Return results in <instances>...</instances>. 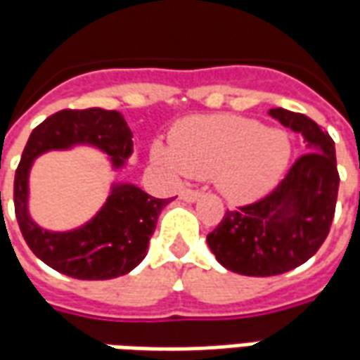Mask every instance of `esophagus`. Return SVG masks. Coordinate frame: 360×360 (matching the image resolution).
Segmentation results:
<instances>
[{
    "instance_id": "obj_1",
    "label": "esophagus",
    "mask_w": 360,
    "mask_h": 360,
    "mask_svg": "<svg viewBox=\"0 0 360 360\" xmlns=\"http://www.w3.org/2000/svg\"><path fill=\"white\" fill-rule=\"evenodd\" d=\"M180 199L188 201V203H193V201H198V199H199V191L182 190V191H180Z\"/></svg>"
}]
</instances>
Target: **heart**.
Returning <instances> with one entry per match:
<instances>
[{
	"mask_svg": "<svg viewBox=\"0 0 360 360\" xmlns=\"http://www.w3.org/2000/svg\"><path fill=\"white\" fill-rule=\"evenodd\" d=\"M153 157L178 174L211 178L234 203L261 198L282 178L291 157L290 136L259 120L212 115L186 120L172 148L155 143Z\"/></svg>",
	"mask_w": 360,
	"mask_h": 360,
	"instance_id": "heart-1",
	"label": "heart"
}]
</instances>
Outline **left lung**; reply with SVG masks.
Returning <instances> with one entry per match:
<instances>
[{"label":"left lung","mask_w":360,"mask_h":360,"mask_svg":"<svg viewBox=\"0 0 360 360\" xmlns=\"http://www.w3.org/2000/svg\"><path fill=\"white\" fill-rule=\"evenodd\" d=\"M269 115L301 134L309 151L270 193L226 211L207 236L217 261L243 276H276L307 263L330 232L340 188L330 134L301 112L278 107Z\"/></svg>","instance_id":"8db88e82"}]
</instances>
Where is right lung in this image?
Here are the masks:
<instances>
[{"instance_id":"1","label":"right lung","mask_w":360,"mask_h":360,"mask_svg":"<svg viewBox=\"0 0 360 360\" xmlns=\"http://www.w3.org/2000/svg\"><path fill=\"white\" fill-rule=\"evenodd\" d=\"M90 143L111 157L119 169L132 153V132L117 111L63 109L38 124L26 141L15 172V214L32 253L61 274L78 280H111L124 276L148 255L149 238L169 199H157L134 184H117L103 209L70 232H49L28 217V170L49 149Z\"/></svg>"}]
</instances>
